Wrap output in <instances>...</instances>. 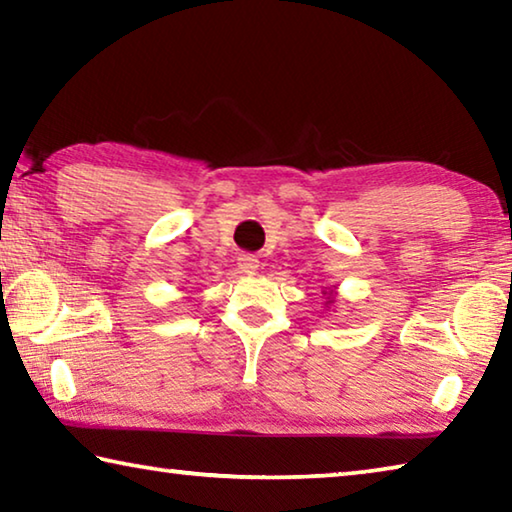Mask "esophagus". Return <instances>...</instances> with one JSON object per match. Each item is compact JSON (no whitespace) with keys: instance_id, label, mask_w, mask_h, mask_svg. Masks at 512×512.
<instances>
[{"instance_id":"1","label":"esophagus","mask_w":512,"mask_h":512,"mask_svg":"<svg viewBox=\"0 0 512 512\" xmlns=\"http://www.w3.org/2000/svg\"><path fill=\"white\" fill-rule=\"evenodd\" d=\"M237 264H239V268H241V273L253 275V273L257 271V268H259V259H257L255 255H248V253H244V255H239Z\"/></svg>"}]
</instances>
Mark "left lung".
I'll list each match as a JSON object with an SVG mask.
<instances>
[{
  "label": "left lung",
  "mask_w": 512,
  "mask_h": 512,
  "mask_svg": "<svg viewBox=\"0 0 512 512\" xmlns=\"http://www.w3.org/2000/svg\"><path fill=\"white\" fill-rule=\"evenodd\" d=\"M329 296H332V293H329ZM327 302H332V298H327ZM327 302H325V305H327Z\"/></svg>",
  "instance_id": "8db88e82"
}]
</instances>
